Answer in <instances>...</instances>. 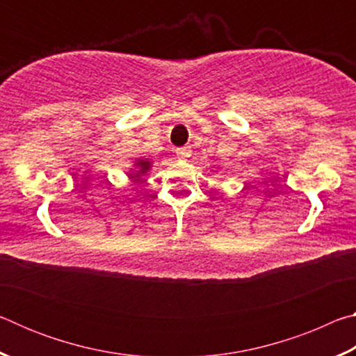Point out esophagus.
I'll return each instance as SVG.
<instances>
[{
	"instance_id": "obj_1",
	"label": "esophagus",
	"mask_w": 356,
	"mask_h": 356,
	"mask_svg": "<svg viewBox=\"0 0 356 356\" xmlns=\"http://www.w3.org/2000/svg\"><path fill=\"white\" fill-rule=\"evenodd\" d=\"M176 152H177V156H179L180 160H186V159H188V156L191 155V147H190V146L179 147V149L176 150Z\"/></svg>"
}]
</instances>
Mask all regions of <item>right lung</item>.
<instances>
[{
	"instance_id": "right-lung-1",
	"label": "right lung",
	"mask_w": 356,
	"mask_h": 356,
	"mask_svg": "<svg viewBox=\"0 0 356 356\" xmlns=\"http://www.w3.org/2000/svg\"><path fill=\"white\" fill-rule=\"evenodd\" d=\"M136 166H140V171H138V176H131V177H140V174H144L146 172L149 168H150V161H147V160H140L136 163Z\"/></svg>"
}]
</instances>
